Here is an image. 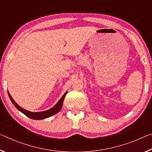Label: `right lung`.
<instances>
[{
	"label": "right lung",
	"mask_w": 152,
	"mask_h": 152,
	"mask_svg": "<svg viewBox=\"0 0 152 152\" xmlns=\"http://www.w3.org/2000/svg\"><path fill=\"white\" fill-rule=\"evenodd\" d=\"M67 92H66V93L63 95L62 97L60 99V101L58 102V103L56 104L54 107L51 108V109H49L48 110H45V111L35 112V113L31 112V111H29V110H27L24 109H23L22 107H20L19 105H18L16 102H15V101H14L13 99H12L9 92H8V94H9L10 99H11V102H12V104L15 105V107H16L19 111L23 113L24 115H26L27 117H29L30 119H35V120H41V119H46V118L51 117L52 115L56 114V113H58L59 111H60V109H61V107H62L64 98H65Z\"/></svg>",
	"instance_id": "obj_1"
}]
</instances>
